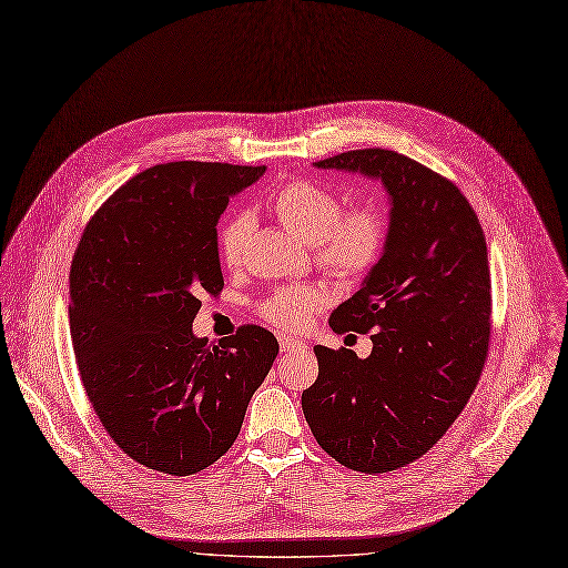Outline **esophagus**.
<instances>
[{
  "label": "esophagus",
  "mask_w": 568,
  "mask_h": 568,
  "mask_svg": "<svg viewBox=\"0 0 568 568\" xmlns=\"http://www.w3.org/2000/svg\"><path fill=\"white\" fill-rule=\"evenodd\" d=\"M306 344H302L295 337H281V351H304Z\"/></svg>",
  "instance_id": "34e87169"
}]
</instances>
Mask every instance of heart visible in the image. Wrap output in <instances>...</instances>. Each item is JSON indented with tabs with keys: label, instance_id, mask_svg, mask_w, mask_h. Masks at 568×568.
Here are the masks:
<instances>
[{
	"label": "heart",
	"instance_id": "obj_1",
	"mask_svg": "<svg viewBox=\"0 0 568 568\" xmlns=\"http://www.w3.org/2000/svg\"><path fill=\"white\" fill-rule=\"evenodd\" d=\"M344 199L332 189L292 180L278 186L271 196V210L283 226L313 245V260L327 278L339 285L361 283L382 262L390 222L382 203H361L344 210ZM255 231V220L247 213H236L220 229L217 250L226 268H241L247 243ZM323 306V292L300 285L276 290L260 306L262 316L281 329H304L313 313Z\"/></svg>",
	"mask_w": 568,
	"mask_h": 568
}]
</instances>
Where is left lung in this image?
Instances as JSON below:
<instances>
[{"instance_id": "1", "label": "left lung", "mask_w": 568, "mask_h": 568, "mask_svg": "<svg viewBox=\"0 0 568 568\" xmlns=\"http://www.w3.org/2000/svg\"><path fill=\"white\" fill-rule=\"evenodd\" d=\"M379 180L390 201L382 262L332 311L334 332H372V353L316 346L306 424L342 466L388 473L424 456L468 405L491 334L485 231L447 178L390 150L316 163Z\"/></svg>"}]
</instances>
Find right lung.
<instances>
[{
    "mask_svg": "<svg viewBox=\"0 0 568 568\" xmlns=\"http://www.w3.org/2000/svg\"><path fill=\"white\" fill-rule=\"evenodd\" d=\"M266 165L175 161L102 203L70 268V332L89 400L138 464L194 475L241 433L278 355L257 325L210 346L192 332L201 295L224 287L217 222Z\"/></svg>",
    "mask_w": 568,
    "mask_h": 568,
    "instance_id": "add662e5",
    "label": "right lung"
}]
</instances>
